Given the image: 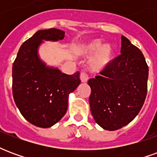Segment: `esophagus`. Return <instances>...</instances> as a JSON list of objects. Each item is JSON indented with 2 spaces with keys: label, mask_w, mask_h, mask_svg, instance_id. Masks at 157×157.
I'll list each match as a JSON object with an SVG mask.
<instances>
[{
  "label": "esophagus",
  "mask_w": 157,
  "mask_h": 157,
  "mask_svg": "<svg viewBox=\"0 0 157 157\" xmlns=\"http://www.w3.org/2000/svg\"><path fill=\"white\" fill-rule=\"evenodd\" d=\"M80 79H81V82H86L87 80H88V77H87V75H86L85 73H82L80 75Z\"/></svg>",
  "instance_id": "34e87169"
}]
</instances>
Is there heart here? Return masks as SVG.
Segmentation results:
<instances>
[{"label": "heart", "instance_id": "heart-1", "mask_svg": "<svg viewBox=\"0 0 157 157\" xmlns=\"http://www.w3.org/2000/svg\"><path fill=\"white\" fill-rule=\"evenodd\" d=\"M76 54L81 56H88L87 68L91 72L103 71L112 62L113 48L109 44H102L101 39H92L78 44L75 48Z\"/></svg>", "mask_w": 157, "mask_h": 157}]
</instances>
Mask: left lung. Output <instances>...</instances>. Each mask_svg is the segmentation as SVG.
Here are the masks:
<instances>
[{"instance_id":"obj_1","label":"left lung","mask_w":157,"mask_h":157,"mask_svg":"<svg viewBox=\"0 0 157 157\" xmlns=\"http://www.w3.org/2000/svg\"><path fill=\"white\" fill-rule=\"evenodd\" d=\"M121 55L88 81L91 112L96 123L107 130L121 128L140 111L147 93L149 69L142 52L121 37Z\"/></svg>"}]
</instances>
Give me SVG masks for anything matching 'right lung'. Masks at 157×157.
<instances>
[{"instance_id": "right-lung-1", "label": "right lung", "mask_w": 157, "mask_h": 157, "mask_svg": "<svg viewBox=\"0 0 157 157\" xmlns=\"http://www.w3.org/2000/svg\"><path fill=\"white\" fill-rule=\"evenodd\" d=\"M65 32L57 29L39 30L19 48L12 65V93L22 115L32 124L49 128L68 109L69 95L80 84V72L67 75L43 61L39 54L44 41L57 42Z\"/></svg>"}]
</instances>
